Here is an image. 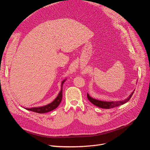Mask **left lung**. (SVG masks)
Segmentation results:
<instances>
[{
	"label": "left lung",
	"instance_id": "1",
	"mask_svg": "<svg viewBox=\"0 0 150 150\" xmlns=\"http://www.w3.org/2000/svg\"><path fill=\"white\" fill-rule=\"evenodd\" d=\"M134 92V90L132 92V93L129 95V96H128V98L125 99V100L119 101H103L100 100H98V99H94L91 97L88 93L87 94V97H88V99L89 100V101L91 103H93L94 105L101 108L110 109V108H115L116 106H119L128 102L131 98V96H132Z\"/></svg>",
	"mask_w": 150,
	"mask_h": 150
}]
</instances>
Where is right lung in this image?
<instances>
[{
	"label": "right lung",
	"instance_id": "1",
	"mask_svg": "<svg viewBox=\"0 0 150 150\" xmlns=\"http://www.w3.org/2000/svg\"><path fill=\"white\" fill-rule=\"evenodd\" d=\"M66 79L63 80L62 81L61 83V89L59 93L58 96L56 97V98L54 99V100L50 104H47L46 106H41V107H38V108H26V110L33 111L35 112H38V113H45V112H47L49 111H51L55 109L59 105V104L61 103L62 101V85L65 82V81Z\"/></svg>",
	"mask_w": 150,
	"mask_h": 150
}]
</instances>
